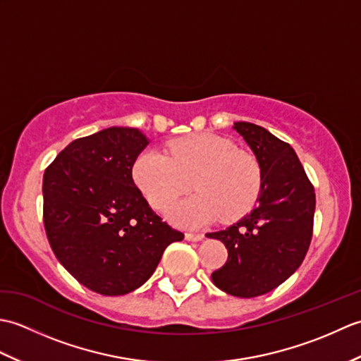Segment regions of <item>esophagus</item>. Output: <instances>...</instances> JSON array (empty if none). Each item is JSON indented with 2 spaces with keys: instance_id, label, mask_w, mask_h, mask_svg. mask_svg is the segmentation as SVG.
I'll list each match as a JSON object with an SVG mask.
<instances>
[{
  "instance_id": "1",
  "label": "esophagus",
  "mask_w": 361,
  "mask_h": 361,
  "mask_svg": "<svg viewBox=\"0 0 361 361\" xmlns=\"http://www.w3.org/2000/svg\"><path fill=\"white\" fill-rule=\"evenodd\" d=\"M204 239L203 234H195V233H188L186 234V240L189 242H200Z\"/></svg>"
}]
</instances>
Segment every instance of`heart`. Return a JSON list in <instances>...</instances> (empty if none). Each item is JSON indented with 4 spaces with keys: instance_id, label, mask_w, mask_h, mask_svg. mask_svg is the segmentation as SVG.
<instances>
[{
    "instance_id": "heart-1",
    "label": "heart",
    "mask_w": 361,
    "mask_h": 361,
    "mask_svg": "<svg viewBox=\"0 0 361 361\" xmlns=\"http://www.w3.org/2000/svg\"><path fill=\"white\" fill-rule=\"evenodd\" d=\"M136 188L157 211H166L188 192L194 180L197 194L178 203L171 219L181 226L200 228L217 220L240 219L256 204L262 189V167L250 152L216 133H197L167 145L166 153L147 149L135 159Z\"/></svg>"
}]
</instances>
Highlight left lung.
<instances>
[{
	"mask_svg": "<svg viewBox=\"0 0 361 361\" xmlns=\"http://www.w3.org/2000/svg\"><path fill=\"white\" fill-rule=\"evenodd\" d=\"M262 167L257 206L231 226L206 237L224 242L226 264L212 274L225 293L255 298L274 290L293 274L312 240L315 190L296 152L267 128L234 122Z\"/></svg>",
	"mask_w": 361,
	"mask_h": 361,
	"instance_id": "left-lung-1",
	"label": "left lung"
}]
</instances>
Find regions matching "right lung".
<instances>
[{
    "mask_svg": "<svg viewBox=\"0 0 361 361\" xmlns=\"http://www.w3.org/2000/svg\"><path fill=\"white\" fill-rule=\"evenodd\" d=\"M150 140L109 127L68 144L43 175V221L54 255L82 286L105 296L141 287L185 234L161 220L132 178Z\"/></svg>",
    "mask_w": 361,
    "mask_h": 361,
    "instance_id": "add662e5",
    "label": "right lung"
}]
</instances>
